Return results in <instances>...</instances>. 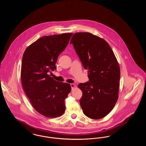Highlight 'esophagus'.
Wrapping results in <instances>:
<instances>
[{
  "instance_id": "obj_1",
  "label": "esophagus",
  "mask_w": 146,
  "mask_h": 146,
  "mask_svg": "<svg viewBox=\"0 0 146 146\" xmlns=\"http://www.w3.org/2000/svg\"><path fill=\"white\" fill-rule=\"evenodd\" d=\"M70 86L72 88V89H73L74 88V84H70Z\"/></svg>"
}]
</instances>
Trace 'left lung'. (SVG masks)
<instances>
[{
    "instance_id": "1",
    "label": "left lung",
    "mask_w": 146,
    "mask_h": 146,
    "mask_svg": "<svg viewBox=\"0 0 146 146\" xmlns=\"http://www.w3.org/2000/svg\"><path fill=\"white\" fill-rule=\"evenodd\" d=\"M70 44L88 72L89 82L78 85L84 114L93 119L104 118L118 100L120 71L117 58L107 42L90 33L74 34Z\"/></svg>"
}]
</instances>
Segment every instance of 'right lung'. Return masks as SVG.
I'll return each mask as SVG.
<instances>
[{
    "instance_id": "right-lung-1",
    "label": "right lung",
    "mask_w": 146,
    "mask_h": 146,
    "mask_svg": "<svg viewBox=\"0 0 146 146\" xmlns=\"http://www.w3.org/2000/svg\"><path fill=\"white\" fill-rule=\"evenodd\" d=\"M72 33L44 36L26 49L22 60L21 78L26 96L35 110L46 117L55 118L65 111L70 84L57 82L49 75L56 70L59 55Z\"/></svg>"
}]
</instances>
